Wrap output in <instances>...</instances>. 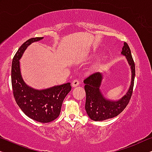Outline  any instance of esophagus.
<instances>
[{"label": "esophagus", "instance_id": "esophagus-1", "mask_svg": "<svg viewBox=\"0 0 152 152\" xmlns=\"http://www.w3.org/2000/svg\"><path fill=\"white\" fill-rule=\"evenodd\" d=\"M79 84H80V83H79V81L78 80H74L72 81V86L73 87H77V86L79 85Z\"/></svg>", "mask_w": 152, "mask_h": 152}]
</instances>
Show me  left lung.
<instances>
[{
	"mask_svg": "<svg viewBox=\"0 0 152 152\" xmlns=\"http://www.w3.org/2000/svg\"><path fill=\"white\" fill-rule=\"evenodd\" d=\"M121 54L125 56L131 69V83L126 94L118 100L106 99L102 93L100 86L102 73L94 72L84 80L86 92L85 110L91 119L96 121L113 118L120 114L129 103L132 94L135 77V65L128 44L124 42Z\"/></svg>",
	"mask_w": 152,
	"mask_h": 152,
	"instance_id": "1",
	"label": "left lung"
}]
</instances>
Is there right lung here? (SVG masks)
<instances>
[{"instance_id":"1","label":"right lung","mask_w":152,"mask_h":152,"mask_svg":"<svg viewBox=\"0 0 152 152\" xmlns=\"http://www.w3.org/2000/svg\"><path fill=\"white\" fill-rule=\"evenodd\" d=\"M43 39L44 37L31 38L19 48L12 61L11 84L15 102L24 114L35 121L48 123L58 117L63 101L72 87L71 83H67L39 90L29 87L24 81L20 59L29 45Z\"/></svg>"}]
</instances>
